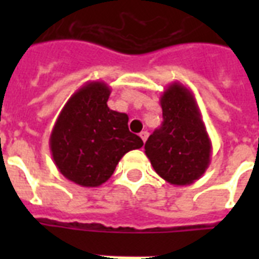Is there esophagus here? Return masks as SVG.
<instances>
[{
  "mask_svg": "<svg viewBox=\"0 0 259 259\" xmlns=\"http://www.w3.org/2000/svg\"><path fill=\"white\" fill-rule=\"evenodd\" d=\"M140 137H141L142 141L146 142V140H148V137H149V133H148L146 130H144V132H141V133H140Z\"/></svg>",
  "mask_w": 259,
  "mask_h": 259,
  "instance_id": "1",
  "label": "esophagus"
}]
</instances>
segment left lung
I'll return each instance as SVG.
<instances>
[{
    "mask_svg": "<svg viewBox=\"0 0 259 259\" xmlns=\"http://www.w3.org/2000/svg\"><path fill=\"white\" fill-rule=\"evenodd\" d=\"M162 125L150 134L145 154L158 176L172 185H189L208 168L212 144L192 91L173 82L160 98Z\"/></svg>",
    "mask_w": 259,
    "mask_h": 259,
    "instance_id": "left-lung-1",
    "label": "left lung"
}]
</instances>
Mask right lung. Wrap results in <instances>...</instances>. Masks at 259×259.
<instances>
[{"mask_svg": "<svg viewBox=\"0 0 259 259\" xmlns=\"http://www.w3.org/2000/svg\"><path fill=\"white\" fill-rule=\"evenodd\" d=\"M110 94L105 82H87L71 95L51 132L55 165L80 187L106 183L127 152L144 145L129 132L127 114L107 106Z\"/></svg>", "mask_w": 259, "mask_h": 259, "instance_id": "1", "label": "right lung"}]
</instances>
